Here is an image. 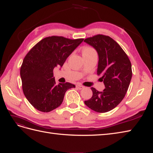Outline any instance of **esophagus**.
<instances>
[{"label": "esophagus", "instance_id": "34e87169", "mask_svg": "<svg viewBox=\"0 0 153 153\" xmlns=\"http://www.w3.org/2000/svg\"><path fill=\"white\" fill-rule=\"evenodd\" d=\"M77 88H78L79 89H82L84 88V86H83L82 85H80V84L77 85Z\"/></svg>", "mask_w": 153, "mask_h": 153}]
</instances>
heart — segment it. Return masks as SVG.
<instances>
[{"instance_id": "1", "label": "heart", "mask_w": 153, "mask_h": 153, "mask_svg": "<svg viewBox=\"0 0 153 153\" xmlns=\"http://www.w3.org/2000/svg\"><path fill=\"white\" fill-rule=\"evenodd\" d=\"M95 50L93 48L90 46H85L83 48L82 50V53L83 55L85 54H89V53H95Z\"/></svg>"}]
</instances>
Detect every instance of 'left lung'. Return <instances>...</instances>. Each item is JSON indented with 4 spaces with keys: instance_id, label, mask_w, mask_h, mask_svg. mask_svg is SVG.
Here are the masks:
<instances>
[{
    "instance_id": "1",
    "label": "left lung",
    "mask_w": 153,
    "mask_h": 153,
    "mask_svg": "<svg viewBox=\"0 0 153 153\" xmlns=\"http://www.w3.org/2000/svg\"><path fill=\"white\" fill-rule=\"evenodd\" d=\"M84 42L97 50V74L105 88L103 91L91 88L93 95L85 104L96 112H108L117 106L126 94L132 77L131 63L119 44L108 36L95 35Z\"/></svg>"
}]
</instances>
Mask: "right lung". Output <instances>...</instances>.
Instances as JSON below:
<instances>
[{
	"instance_id": "1",
	"label": "right lung",
	"mask_w": 153,
	"mask_h": 153,
	"mask_svg": "<svg viewBox=\"0 0 153 153\" xmlns=\"http://www.w3.org/2000/svg\"><path fill=\"white\" fill-rule=\"evenodd\" d=\"M83 40L52 36L40 40L26 55L20 67L22 90L35 109L46 113L55 109L68 89L76 87L69 82L57 84L53 71L64 65Z\"/></svg>"
}]
</instances>
